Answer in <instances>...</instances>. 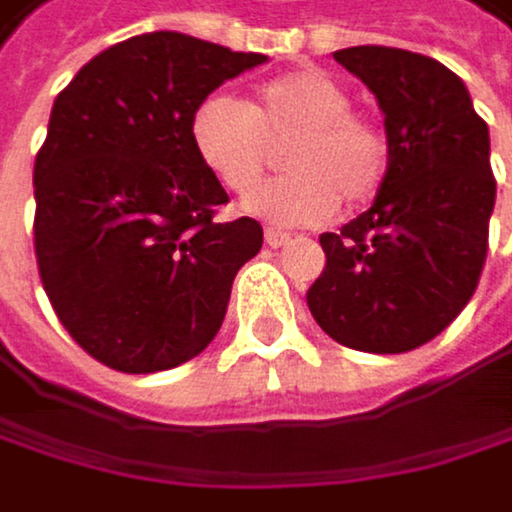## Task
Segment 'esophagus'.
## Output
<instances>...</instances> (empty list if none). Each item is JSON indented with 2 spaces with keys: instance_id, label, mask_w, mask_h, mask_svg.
<instances>
[{
  "instance_id": "esophagus-1",
  "label": "esophagus",
  "mask_w": 512,
  "mask_h": 512,
  "mask_svg": "<svg viewBox=\"0 0 512 512\" xmlns=\"http://www.w3.org/2000/svg\"><path fill=\"white\" fill-rule=\"evenodd\" d=\"M264 239H267V245H270V248H282V245H288V242H291V233L276 230V227H267Z\"/></svg>"
}]
</instances>
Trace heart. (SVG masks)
I'll use <instances>...</instances> for the list:
<instances>
[{
	"label": "heart",
	"mask_w": 512,
	"mask_h": 512,
	"mask_svg": "<svg viewBox=\"0 0 512 512\" xmlns=\"http://www.w3.org/2000/svg\"><path fill=\"white\" fill-rule=\"evenodd\" d=\"M288 175L248 194L245 209L279 224H315L343 203L358 209L385 185L391 145L385 130L352 108L349 87L324 69H297L258 87L248 102L203 99L188 124L200 166L233 194L258 185L270 145Z\"/></svg>",
	"instance_id": "heart-1"
}]
</instances>
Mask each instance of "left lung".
<instances>
[{
    "instance_id": "obj_1",
    "label": "left lung",
    "mask_w": 512,
    "mask_h": 512,
    "mask_svg": "<svg viewBox=\"0 0 512 512\" xmlns=\"http://www.w3.org/2000/svg\"><path fill=\"white\" fill-rule=\"evenodd\" d=\"M334 60L379 99L391 163L373 206L321 233L327 264L306 303L349 349L413 352L480 285L495 209L489 127L461 78L425 54L361 45Z\"/></svg>"
}]
</instances>
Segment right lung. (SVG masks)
<instances>
[{
    "label": "right lung",
    "instance_id": "right-lung-1",
    "mask_svg": "<svg viewBox=\"0 0 512 512\" xmlns=\"http://www.w3.org/2000/svg\"><path fill=\"white\" fill-rule=\"evenodd\" d=\"M264 60L148 32L96 54L54 99L32 172L35 264L60 324L99 364L157 373L215 340L264 227L215 218L230 197L188 124L215 87Z\"/></svg>",
    "mask_w": 512,
    "mask_h": 512
}]
</instances>
